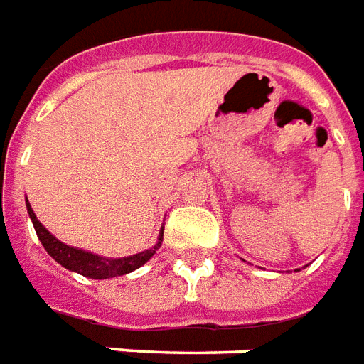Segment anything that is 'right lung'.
I'll list each match as a JSON object with an SVG mask.
<instances>
[{
	"mask_svg": "<svg viewBox=\"0 0 364 364\" xmlns=\"http://www.w3.org/2000/svg\"><path fill=\"white\" fill-rule=\"evenodd\" d=\"M26 210H28V216H31L32 223H34V230H36V235H38L40 243L44 245V249L48 250V255L59 262V264L67 268V270L77 272L85 278L92 279H107L115 278V276H125L129 272L141 268L142 264H146L150 258L154 257L156 250L161 247V239H164V228L160 230V235H158V241L152 249H146L139 252V255H131V257L123 258H104L98 257V255H92V252H86L82 249H75V247H69V245L61 243L59 239L46 230L44 225L38 222V218L34 214V210L31 208V204L26 200Z\"/></svg>",
	"mask_w": 364,
	"mask_h": 364,
	"instance_id": "obj_1",
	"label": "right lung"
}]
</instances>
